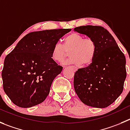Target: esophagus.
<instances>
[{"label":"esophagus","mask_w":130,"mask_h":130,"mask_svg":"<svg viewBox=\"0 0 130 130\" xmlns=\"http://www.w3.org/2000/svg\"><path fill=\"white\" fill-rule=\"evenodd\" d=\"M71 68H72L73 70V71H77V68L75 67V66H71Z\"/></svg>","instance_id":"esophagus-1"}]
</instances>
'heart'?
<instances>
[{"mask_svg": "<svg viewBox=\"0 0 130 130\" xmlns=\"http://www.w3.org/2000/svg\"><path fill=\"white\" fill-rule=\"evenodd\" d=\"M97 50L94 39L86 38L78 33L73 32L64 39V44L57 41L54 44L52 51V57L55 61L60 62L70 51L71 57L64 61V64L76 65H88L92 62Z\"/></svg>", "mask_w": 130, "mask_h": 130, "instance_id": "b5f03b06", "label": "heart"}]
</instances>
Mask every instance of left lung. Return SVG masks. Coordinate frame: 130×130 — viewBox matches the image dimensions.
<instances>
[{
    "label": "left lung",
    "mask_w": 130,
    "mask_h": 130,
    "mask_svg": "<svg viewBox=\"0 0 130 130\" xmlns=\"http://www.w3.org/2000/svg\"><path fill=\"white\" fill-rule=\"evenodd\" d=\"M74 30L94 39L97 45L92 62L75 72V92L87 105L96 108L108 107L123 91L126 77L125 56L113 36L103 27L80 26Z\"/></svg>",
    "instance_id": "obj_1"
}]
</instances>
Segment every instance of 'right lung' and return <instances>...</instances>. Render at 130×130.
I'll return each mask as SVG.
<instances>
[{
	"label": "right lung",
	"mask_w": 130,
	"mask_h": 130,
	"mask_svg": "<svg viewBox=\"0 0 130 130\" xmlns=\"http://www.w3.org/2000/svg\"><path fill=\"white\" fill-rule=\"evenodd\" d=\"M71 29L27 34L7 55L2 71L3 89L14 105L22 108L44 101L62 67L52 58L53 46Z\"/></svg>",
	"instance_id": "1"
}]
</instances>
